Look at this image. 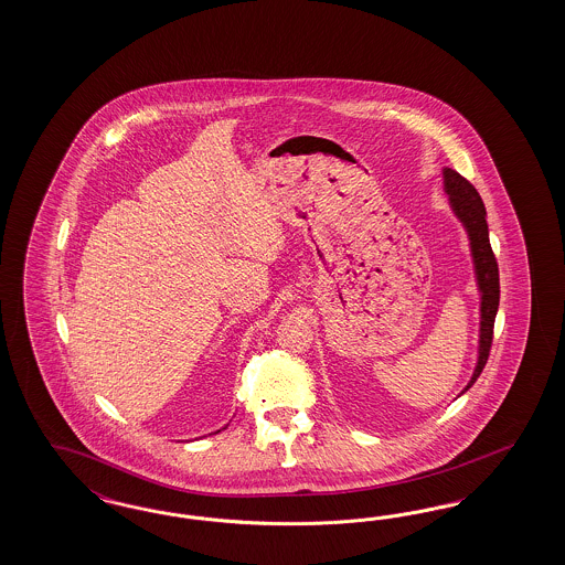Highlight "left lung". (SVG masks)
<instances>
[{
  "instance_id": "8db88e82",
  "label": "left lung",
  "mask_w": 565,
  "mask_h": 565,
  "mask_svg": "<svg viewBox=\"0 0 565 565\" xmlns=\"http://www.w3.org/2000/svg\"><path fill=\"white\" fill-rule=\"evenodd\" d=\"M444 189L445 194L449 196V206L454 215L460 220L470 239V255L475 263V277L480 294L479 359L475 373L462 390V394H466L482 373L493 343V326L499 308V269L489 242L487 209L482 205L477 189L451 168H444Z\"/></svg>"
}]
</instances>
